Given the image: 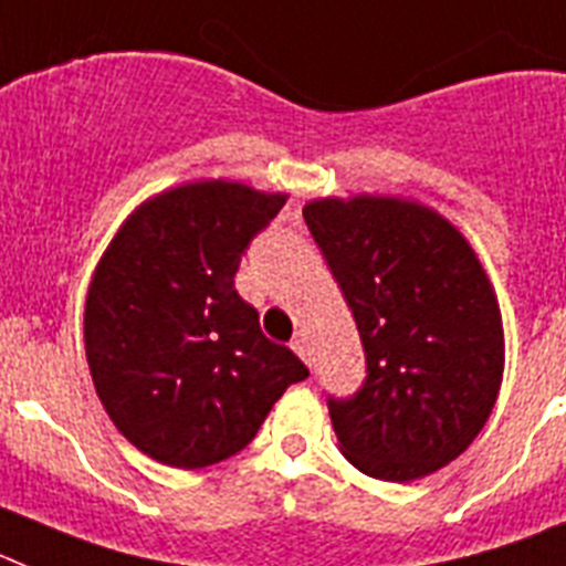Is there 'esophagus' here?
<instances>
[{
	"label": "esophagus",
	"instance_id": "34e87169",
	"mask_svg": "<svg viewBox=\"0 0 566 566\" xmlns=\"http://www.w3.org/2000/svg\"><path fill=\"white\" fill-rule=\"evenodd\" d=\"M291 348L296 350V354L302 356V359H305L307 365H311V345H307V339H305V336H296V339L291 342Z\"/></svg>",
	"mask_w": 566,
	"mask_h": 566
}]
</instances>
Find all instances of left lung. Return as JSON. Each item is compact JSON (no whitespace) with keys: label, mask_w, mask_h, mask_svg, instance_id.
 <instances>
[{"label":"left lung","mask_w":566,"mask_h":566,"mask_svg":"<svg viewBox=\"0 0 566 566\" xmlns=\"http://www.w3.org/2000/svg\"><path fill=\"white\" fill-rule=\"evenodd\" d=\"M302 212L365 350L363 388L327 397L342 454L379 481L426 478L467 452L501 391L495 291L458 227L422 203L356 195Z\"/></svg>","instance_id":"left-lung-1"}]
</instances>
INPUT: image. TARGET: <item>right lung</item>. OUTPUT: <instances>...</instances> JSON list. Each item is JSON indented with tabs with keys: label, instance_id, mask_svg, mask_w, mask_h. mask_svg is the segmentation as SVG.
Instances as JSON below:
<instances>
[{
	"label": "right lung",
	"instance_id": "right-lung-1",
	"mask_svg": "<svg viewBox=\"0 0 566 566\" xmlns=\"http://www.w3.org/2000/svg\"><path fill=\"white\" fill-rule=\"evenodd\" d=\"M284 201L239 180L180 184L140 203L94 270V388L117 431L164 467L203 469L241 452L307 377L235 291L241 255Z\"/></svg>",
	"mask_w": 566,
	"mask_h": 566
}]
</instances>
